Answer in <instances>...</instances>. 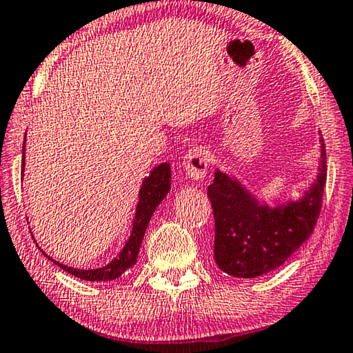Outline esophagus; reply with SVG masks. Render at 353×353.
<instances>
[{
  "label": "esophagus",
  "mask_w": 353,
  "mask_h": 353,
  "mask_svg": "<svg viewBox=\"0 0 353 353\" xmlns=\"http://www.w3.org/2000/svg\"><path fill=\"white\" fill-rule=\"evenodd\" d=\"M183 165L186 175L189 178H192V180L199 181L206 175V172L209 169V159L201 147H192L189 148L186 157H184Z\"/></svg>",
  "instance_id": "obj_1"
}]
</instances>
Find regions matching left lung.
<instances>
[{
	"mask_svg": "<svg viewBox=\"0 0 353 353\" xmlns=\"http://www.w3.org/2000/svg\"><path fill=\"white\" fill-rule=\"evenodd\" d=\"M325 180L323 138L318 176L298 201L276 208L262 205L236 178L215 172L208 196L214 211V256L219 268L243 279L279 268L312 236L323 206Z\"/></svg>",
	"mask_w": 353,
	"mask_h": 353,
	"instance_id": "1",
	"label": "left lung"
}]
</instances>
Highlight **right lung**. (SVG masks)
Returning <instances> with one entry per match:
<instances>
[{
  "label": "right lung",
  "instance_id": "obj_1",
  "mask_svg": "<svg viewBox=\"0 0 353 353\" xmlns=\"http://www.w3.org/2000/svg\"><path fill=\"white\" fill-rule=\"evenodd\" d=\"M24 145H23V159H21V175L24 172V147H26V136H24ZM170 190V165L169 163H163L150 172L144 181H142V186L139 190V201L138 206H136V214L133 220V228L132 234L127 240L125 246H123L121 254L116 259H113L110 263L105 265L102 268H94V270H79L68 267L60 262H55L54 259L51 261L60 267L61 270L68 271V273L79 277V279L83 281H91V282H105L111 281L119 277L122 273H125L128 268H132L136 263V259H138V252L141 248L142 239H144V234L148 223H150V219L154 212V209L159 206V203L164 200V196ZM43 252V251H41ZM46 256V254H45Z\"/></svg>",
  "mask_w": 353,
  "mask_h": 353
}]
</instances>
